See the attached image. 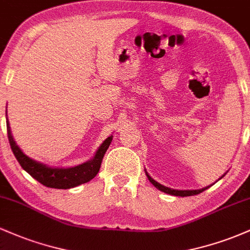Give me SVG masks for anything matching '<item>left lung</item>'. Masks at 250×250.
<instances>
[{
	"mask_svg": "<svg viewBox=\"0 0 250 250\" xmlns=\"http://www.w3.org/2000/svg\"><path fill=\"white\" fill-rule=\"evenodd\" d=\"M146 174H147L148 180L150 181V182L153 183V185L157 189H159V190L163 191V193H167L169 195H174V196H182V197H185V196H191V195H197V194L202 193V191H205L206 189H208L209 187H210V186H208V187H205V188H202V189H197V190H176V189H171V188L165 187V186L160 185L159 182H156V181H155L154 179H151V177L149 176V174L147 173V171H146ZM222 177H223V175H222ZM222 177H220V179H222Z\"/></svg>",
	"mask_w": 250,
	"mask_h": 250,
	"instance_id": "left-lung-1",
	"label": "left lung"
}]
</instances>
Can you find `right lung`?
<instances>
[{"label": "right lung", "mask_w": 250, "mask_h": 250, "mask_svg": "<svg viewBox=\"0 0 250 250\" xmlns=\"http://www.w3.org/2000/svg\"><path fill=\"white\" fill-rule=\"evenodd\" d=\"M7 131L11 150H13V153L15 155L17 161L21 165V167L28 174L31 175L36 181L42 183L43 186L57 189H69L82 185V183L89 182L91 179H94L96 176V174L99 173L100 168H101L103 156H104L105 151H107V149L111 143V140H113V135L107 137L103 141L102 145L100 146V148L97 149L96 154L94 155V157L90 161H87L82 163V165L70 168H53L30 159V157H28L20 149L19 146L16 145V142L14 141L13 136H11L8 119Z\"/></svg>", "instance_id": "1"}]
</instances>
